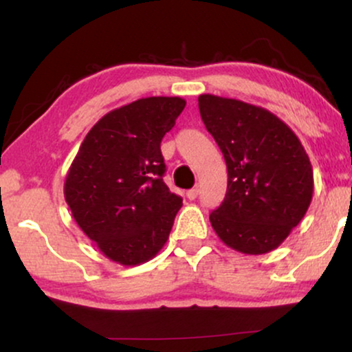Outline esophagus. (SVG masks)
Returning a JSON list of instances; mask_svg holds the SVG:
<instances>
[{
	"label": "esophagus",
	"mask_w": 352,
	"mask_h": 352,
	"mask_svg": "<svg viewBox=\"0 0 352 352\" xmlns=\"http://www.w3.org/2000/svg\"><path fill=\"white\" fill-rule=\"evenodd\" d=\"M197 197H199V188H192V190H188V192H187V199L188 200H195Z\"/></svg>",
	"instance_id": "esophagus-1"
}]
</instances>
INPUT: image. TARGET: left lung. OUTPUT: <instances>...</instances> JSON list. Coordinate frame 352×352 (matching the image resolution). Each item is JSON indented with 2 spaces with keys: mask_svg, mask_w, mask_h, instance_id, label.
<instances>
[{
  "mask_svg": "<svg viewBox=\"0 0 352 352\" xmlns=\"http://www.w3.org/2000/svg\"><path fill=\"white\" fill-rule=\"evenodd\" d=\"M199 109L228 172L227 193L210 223L236 252H273L302 220L313 199L308 153L292 129L263 107L201 94Z\"/></svg>",
  "mask_w": 352,
  "mask_h": 352,
  "instance_id": "left-lung-1",
  "label": "left lung"
}]
</instances>
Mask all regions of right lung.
Masks as SVG:
<instances>
[{
  "label": "right lung",
  "instance_id": "add662e5",
  "mask_svg": "<svg viewBox=\"0 0 352 352\" xmlns=\"http://www.w3.org/2000/svg\"><path fill=\"white\" fill-rule=\"evenodd\" d=\"M185 104L155 96L107 112L67 170L64 199L72 218L114 263L142 265L167 243L182 199L164 184L160 142Z\"/></svg>",
  "mask_w": 352,
  "mask_h": 352
}]
</instances>
